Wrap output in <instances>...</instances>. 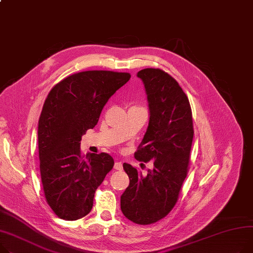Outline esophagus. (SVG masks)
Masks as SVG:
<instances>
[{
    "label": "esophagus",
    "mask_w": 253,
    "mask_h": 253,
    "mask_svg": "<svg viewBox=\"0 0 253 253\" xmlns=\"http://www.w3.org/2000/svg\"><path fill=\"white\" fill-rule=\"evenodd\" d=\"M114 168H115V170H117V171H122V169H123V165H122V163H121V162H116V163H115Z\"/></svg>",
    "instance_id": "esophagus-1"
}]
</instances>
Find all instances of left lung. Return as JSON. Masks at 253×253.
<instances>
[{"mask_svg":"<svg viewBox=\"0 0 253 253\" xmlns=\"http://www.w3.org/2000/svg\"><path fill=\"white\" fill-rule=\"evenodd\" d=\"M137 76L144 84L150 116L134 157L139 162L153 161L154 169L144 176L123 164L130 182L121 195V210L133 223L149 225L162 220L177 204L188 173L194 130L189 99L171 75L146 68Z\"/></svg>","mask_w":253,"mask_h":253,"instance_id":"left-lung-1","label":"left lung"}]
</instances>
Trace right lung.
<instances>
[{
  "label": "right lung",
  "instance_id": "1",
  "mask_svg": "<svg viewBox=\"0 0 253 253\" xmlns=\"http://www.w3.org/2000/svg\"><path fill=\"white\" fill-rule=\"evenodd\" d=\"M130 77L105 70L75 73L57 83L44 100L38 131L41 177L47 205L63 220L90 212L95 190L113 169L109 154L84 157L80 141Z\"/></svg>",
  "mask_w": 253,
  "mask_h": 253
}]
</instances>
